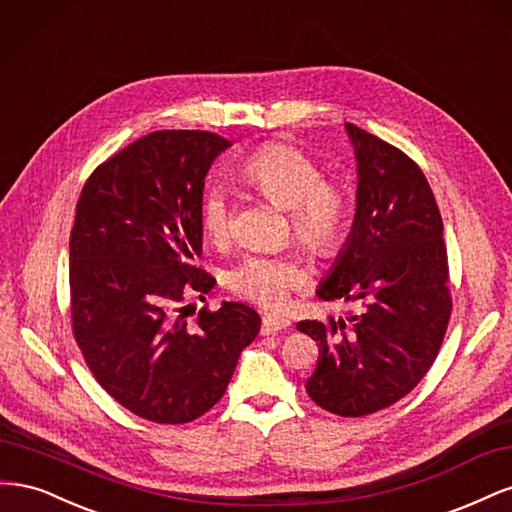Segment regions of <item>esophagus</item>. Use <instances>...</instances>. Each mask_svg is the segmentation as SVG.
<instances>
[{"mask_svg": "<svg viewBox=\"0 0 512 512\" xmlns=\"http://www.w3.org/2000/svg\"><path fill=\"white\" fill-rule=\"evenodd\" d=\"M290 327V320L284 316H265L262 318V335H275V333H282Z\"/></svg>", "mask_w": 512, "mask_h": 512, "instance_id": "obj_1", "label": "esophagus"}]
</instances>
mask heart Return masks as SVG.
Segmentation results:
<instances>
[{
  "instance_id": "1",
  "label": "heart",
  "mask_w": 512,
  "mask_h": 512,
  "mask_svg": "<svg viewBox=\"0 0 512 512\" xmlns=\"http://www.w3.org/2000/svg\"><path fill=\"white\" fill-rule=\"evenodd\" d=\"M241 177L290 211V224L309 252L333 254L348 228V196L337 183L322 181L320 166L290 145H267L241 166ZM200 224L213 243H226L232 232V203L222 185L207 188L200 200ZM307 271L286 256H245L228 273V286L237 297L262 307H282L290 290L303 288Z\"/></svg>"
}]
</instances>
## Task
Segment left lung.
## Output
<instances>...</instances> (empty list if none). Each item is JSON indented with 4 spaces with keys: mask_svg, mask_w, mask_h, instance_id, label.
Segmentation results:
<instances>
[{
    "mask_svg": "<svg viewBox=\"0 0 512 512\" xmlns=\"http://www.w3.org/2000/svg\"><path fill=\"white\" fill-rule=\"evenodd\" d=\"M356 160L350 235L316 288L322 301H361L359 314L303 320L318 342L305 389L339 416L395 404L433 365L451 316L444 224L429 183L404 151L346 123Z\"/></svg>",
    "mask_w": 512,
    "mask_h": 512,
    "instance_id": "left-lung-1",
    "label": "left lung"
}]
</instances>
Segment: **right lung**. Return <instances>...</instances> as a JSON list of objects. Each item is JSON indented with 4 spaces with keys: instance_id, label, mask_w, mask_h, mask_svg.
<instances>
[{
    "instance_id": "obj_1",
    "label": "right lung",
    "mask_w": 512,
    "mask_h": 512,
    "mask_svg": "<svg viewBox=\"0 0 512 512\" xmlns=\"http://www.w3.org/2000/svg\"><path fill=\"white\" fill-rule=\"evenodd\" d=\"M213 132L162 130L100 164L76 205L70 235L72 327L91 374L123 408L181 425L222 399L260 316L224 301L194 324L179 303L211 292L200 200L215 158Z\"/></svg>"
}]
</instances>
